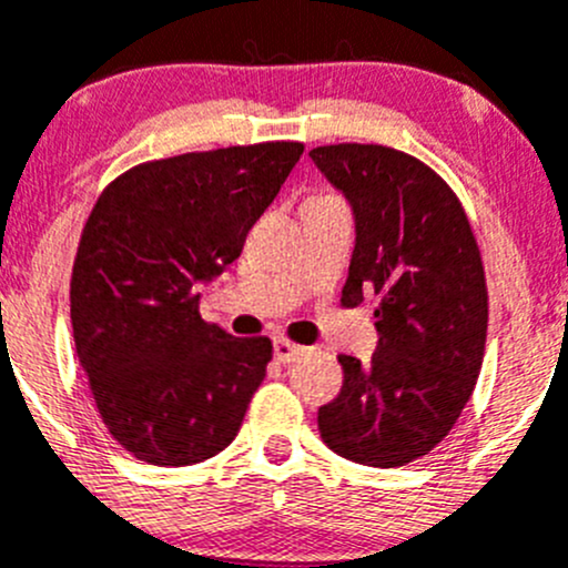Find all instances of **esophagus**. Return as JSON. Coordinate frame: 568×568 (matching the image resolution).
I'll return each instance as SVG.
<instances>
[{"label": "esophagus", "mask_w": 568, "mask_h": 568, "mask_svg": "<svg viewBox=\"0 0 568 568\" xmlns=\"http://www.w3.org/2000/svg\"><path fill=\"white\" fill-rule=\"evenodd\" d=\"M305 346H300V344H294V341H288V338H277L274 341V361L277 363H294V361H300L302 355H305Z\"/></svg>", "instance_id": "esophagus-1"}]
</instances>
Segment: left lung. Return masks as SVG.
Wrapping results in <instances>:
<instances>
[{"label":"left lung","instance_id":"left-lung-1","mask_svg":"<svg viewBox=\"0 0 568 568\" xmlns=\"http://www.w3.org/2000/svg\"><path fill=\"white\" fill-rule=\"evenodd\" d=\"M355 213V252L341 302L379 296L372 361L338 355L344 385L318 407L335 455L363 466L413 464L458 422L486 355L488 288L458 194L427 163L379 144L311 150Z\"/></svg>","mask_w":568,"mask_h":568}]
</instances>
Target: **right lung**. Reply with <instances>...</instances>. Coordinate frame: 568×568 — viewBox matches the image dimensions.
<instances>
[{"label":"right lung","instance_id":"1","mask_svg":"<svg viewBox=\"0 0 568 568\" xmlns=\"http://www.w3.org/2000/svg\"><path fill=\"white\" fill-rule=\"evenodd\" d=\"M305 144L266 141L146 161L99 194L71 268L80 366L110 436L152 466H191L239 436L272 341L200 316V283L244 250Z\"/></svg>","mask_w":568,"mask_h":568}]
</instances>
